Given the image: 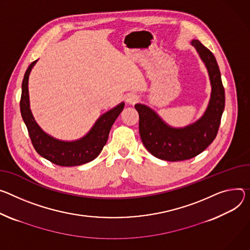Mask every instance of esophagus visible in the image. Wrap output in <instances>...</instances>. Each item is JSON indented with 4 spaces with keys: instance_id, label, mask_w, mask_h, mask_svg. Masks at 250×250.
<instances>
[{
    "instance_id": "esophagus-1",
    "label": "esophagus",
    "mask_w": 250,
    "mask_h": 250,
    "mask_svg": "<svg viewBox=\"0 0 250 250\" xmlns=\"http://www.w3.org/2000/svg\"><path fill=\"white\" fill-rule=\"evenodd\" d=\"M139 101H140V97H139L137 94H128V95L126 96V102H127L128 104H135V103H138Z\"/></svg>"
}]
</instances>
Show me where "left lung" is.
Here are the masks:
<instances>
[{"instance_id":"left-lung-1","label":"left lung","mask_w":250,"mask_h":250,"mask_svg":"<svg viewBox=\"0 0 250 250\" xmlns=\"http://www.w3.org/2000/svg\"><path fill=\"white\" fill-rule=\"evenodd\" d=\"M191 44L206 63L211 83V97L203 117L187 127L173 128L146 105H134L140 116L139 127L144 146L153 156L167 162L189 160L206 149L216 137L224 109V87L213 54L197 40H193Z\"/></svg>"}]
</instances>
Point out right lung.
Returning a JSON list of instances; mask_svg holds the SVG:
<instances>
[{
	"label": "right lung",
	"mask_w": 250,
	"mask_h": 250,
	"mask_svg": "<svg viewBox=\"0 0 250 250\" xmlns=\"http://www.w3.org/2000/svg\"><path fill=\"white\" fill-rule=\"evenodd\" d=\"M37 61H34L29 65L25 73L20 101L21 118L27 125L33 146L40 155L57 166L75 167L92 162L100 154L104 146L106 144L111 125L123 111L125 103L104 113L83 139L71 143L58 141L41 129L30 109L28 82L32 67Z\"/></svg>",
	"instance_id": "add662e5"
}]
</instances>
